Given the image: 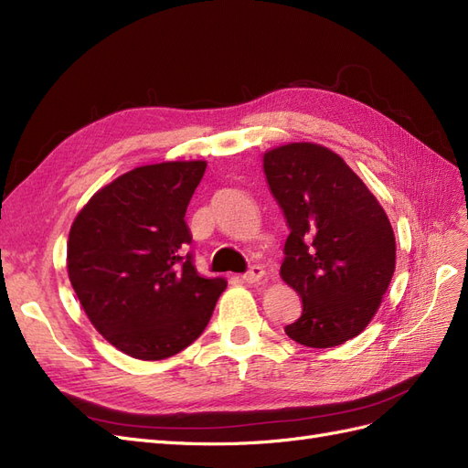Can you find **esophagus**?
<instances>
[{
    "label": "esophagus",
    "mask_w": 468,
    "mask_h": 468,
    "mask_svg": "<svg viewBox=\"0 0 468 468\" xmlns=\"http://www.w3.org/2000/svg\"><path fill=\"white\" fill-rule=\"evenodd\" d=\"M262 277H265V271H262V267H259V265H255V267H250L245 274H243V281L245 282H249V284H253V282H259Z\"/></svg>",
    "instance_id": "esophagus-1"
}]
</instances>
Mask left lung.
Segmentation results:
<instances>
[{
	"label": "left lung",
	"mask_w": 468,
	"mask_h": 468,
	"mask_svg": "<svg viewBox=\"0 0 468 468\" xmlns=\"http://www.w3.org/2000/svg\"><path fill=\"white\" fill-rule=\"evenodd\" d=\"M271 194L291 235L282 281L303 298L284 328L308 348L356 338L376 316L395 271V235L386 211L336 152L291 142L262 155Z\"/></svg>",
	"instance_id": "left-lung-1"
}]
</instances>
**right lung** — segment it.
<instances>
[{
  "instance_id": "right-lung-1",
  "label": "right lung",
  "mask_w": 468,
  "mask_h": 468,
  "mask_svg": "<svg viewBox=\"0 0 468 468\" xmlns=\"http://www.w3.org/2000/svg\"><path fill=\"white\" fill-rule=\"evenodd\" d=\"M206 160L140 165L101 187L70 225L67 271L90 324L136 359H165L199 338L225 291L191 255L187 203Z\"/></svg>"
}]
</instances>
